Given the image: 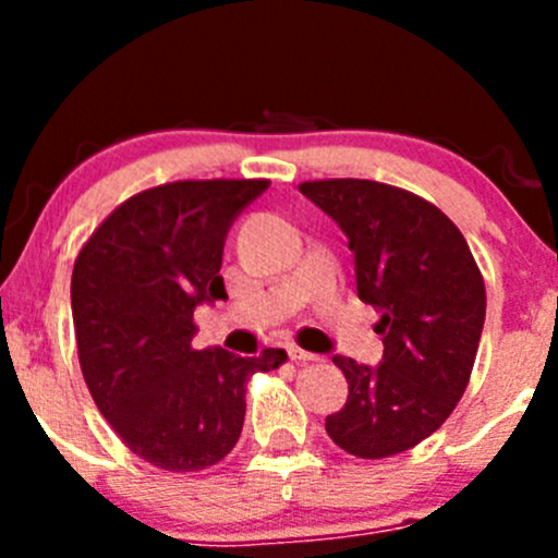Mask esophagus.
Masks as SVG:
<instances>
[{
  "instance_id": "esophagus-1",
  "label": "esophagus",
  "mask_w": 558,
  "mask_h": 558,
  "mask_svg": "<svg viewBox=\"0 0 558 558\" xmlns=\"http://www.w3.org/2000/svg\"><path fill=\"white\" fill-rule=\"evenodd\" d=\"M286 351H289V359L291 362H315V353H311V351H302V348H296V345H289L286 348Z\"/></svg>"
}]
</instances>
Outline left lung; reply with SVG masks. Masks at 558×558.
<instances>
[{
    "label": "left lung",
    "instance_id": "8db88e82",
    "mask_svg": "<svg viewBox=\"0 0 558 558\" xmlns=\"http://www.w3.org/2000/svg\"><path fill=\"white\" fill-rule=\"evenodd\" d=\"M300 191L345 232L359 300L380 313L384 362L331 356L348 399L326 435L359 459H386L440 429L470 384L486 286L464 234L440 207L378 180H307Z\"/></svg>",
    "mask_w": 558,
    "mask_h": 558
}]
</instances>
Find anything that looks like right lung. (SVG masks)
<instances>
[{
  "mask_svg": "<svg viewBox=\"0 0 558 558\" xmlns=\"http://www.w3.org/2000/svg\"><path fill=\"white\" fill-rule=\"evenodd\" d=\"M269 180H174L129 196L81 247L72 320L83 378L123 446L167 472L218 464L240 440L253 373L283 348L243 359L194 351V311L227 300L221 258L234 218Z\"/></svg>",
  "mask_w": 558,
  "mask_h": 558,
  "instance_id": "right-lung-1",
  "label": "right lung"
}]
</instances>
